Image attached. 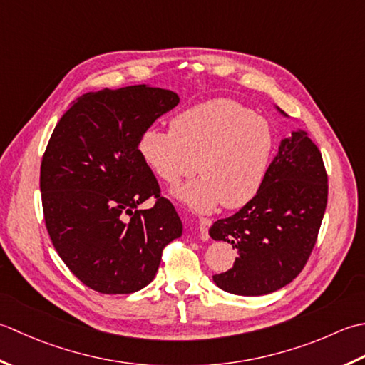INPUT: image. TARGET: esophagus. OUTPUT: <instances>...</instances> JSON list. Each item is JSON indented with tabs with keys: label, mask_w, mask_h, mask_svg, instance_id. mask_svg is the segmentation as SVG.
Instances as JSON below:
<instances>
[{
	"label": "esophagus",
	"mask_w": 365,
	"mask_h": 365,
	"mask_svg": "<svg viewBox=\"0 0 365 365\" xmlns=\"http://www.w3.org/2000/svg\"><path fill=\"white\" fill-rule=\"evenodd\" d=\"M198 224H200V240L207 241V240H210V233H207V230H210L212 220L207 219V217H200Z\"/></svg>",
	"instance_id": "esophagus-1"
}]
</instances>
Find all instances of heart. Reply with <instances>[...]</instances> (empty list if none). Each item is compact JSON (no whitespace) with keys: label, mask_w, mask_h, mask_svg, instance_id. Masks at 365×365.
<instances>
[{"label":"heart","mask_w":365,"mask_h":365,"mask_svg":"<svg viewBox=\"0 0 365 365\" xmlns=\"http://www.w3.org/2000/svg\"><path fill=\"white\" fill-rule=\"evenodd\" d=\"M138 150L163 182L176 184L197 172L202 178L180 185L173 195L192 210H228L257 195L269 170L276 135L264 118L242 103L215 99L178 115L172 130L151 128Z\"/></svg>","instance_id":"b5f03b06"}]
</instances>
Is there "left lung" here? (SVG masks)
I'll return each instance as SVG.
<instances>
[{
	"instance_id": "left-lung-1",
	"label": "left lung",
	"mask_w": 365,
	"mask_h": 365,
	"mask_svg": "<svg viewBox=\"0 0 365 365\" xmlns=\"http://www.w3.org/2000/svg\"><path fill=\"white\" fill-rule=\"evenodd\" d=\"M326 203L322 153L306 130L297 129L280 141L257 195L210 228L214 241L237 250L232 269L212 276L214 284L240 296H262L288 285L312 254Z\"/></svg>"
}]
</instances>
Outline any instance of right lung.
<instances>
[{"mask_svg":"<svg viewBox=\"0 0 365 365\" xmlns=\"http://www.w3.org/2000/svg\"><path fill=\"white\" fill-rule=\"evenodd\" d=\"M180 98L170 89L103 88L72 102L41 163L43 219L58 255L80 282L103 294L145 288L162 250L182 235L175 206L160 197L138 143ZM150 196V210L138 206Z\"/></svg>","mask_w":365,"mask_h":365,"instance_id":"right-lung-1","label":"right lung"}]
</instances>
